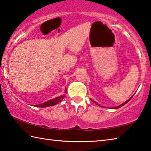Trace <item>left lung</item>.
<instances>
[{"label":"left lung","instance_id":"1","mask_svg":"<svg viewBox=\"0 0 151 151\" xmlns=\"http://www.w3.org/2000/svg\"><path fill=\"white\" fill-rule=\"evenodd\" d=\"M133 96H132V97H133ZM132 97H131V98H132ZM131 98H130V99H129L128 100H127V101H126V102H125V103H123V104H122V105H120V106H117V107H116V108H114V109H117V108H120V107H122V106H124V105H125V104H127V102H129V100H130L131 99ZM90 100H91V99H90ZM91 101H92V100H91ZM92 102H94V103H95L96 104V105H98V106H100V104H98L97 102H95V101H92Z\"/></svg>","mask_w":151,"mask_h":151}]
</instances>
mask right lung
Instances as JSON below:
<instances>
[{"instance_id":"right-lung-1","label":"right lung","mask_w":151,"mask_h":151,"mask_svg":"<svg viewBox=\"0 0 151 151\" xmlns=\"http://www.w3.org/2000/svg\"><path fill=\"white\" fill-rule=\"evenodd\" d=\"M63 98H64V96H61L57 97L56 98H55V99L49 100L47 102H45V103L42 104H39V105H36V106H34L39 107V108H45V107L51 106L55 105V104H57V103L61 102Z\"/></svg>"}]
</instances>
